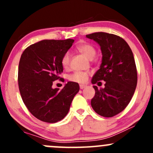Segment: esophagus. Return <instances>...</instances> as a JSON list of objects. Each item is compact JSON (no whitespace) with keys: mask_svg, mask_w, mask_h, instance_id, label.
<instances>
[{"mask_svg":"<svg viewBox=\"0 0 153 153\" xmlns=\"http://www.w3.org/2000/svg\"><path fill=\"white\" fill-rule=\"evenodd\" d=\"M86 86V85H85V84H80V88H81V89H83L84 88H85Z\"/></svg>","mask_w":153,"mask_h":153,"instance_id":"1","label":"esophagus"}]
</instances>
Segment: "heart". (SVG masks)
<instances>
[{
    "label": "heart",
    "mask_w": 153,
    "mask_h": 153,
    "mask_svg": "<svg viewBox=\"0 0 153 153\" xmlns=\"http://www.w3.org/2000/svg\"><path fill=\"white\" fill-rule=\"evenodd\" d=\"M76 49L79 52H82L84 55H86L89 59H92L95 57L96 51H95V47L93 45L87 42H80L78 45L76 46ZM70 61H71V55L69 52H67L61 58V64L64 69H68L70 67ZM89 73L87 72H82V71H77L73 74L69 75V79L71 81L77 83H84L87 80Z\"/></svg>",
    "instance_id": "1"
}]
</instances>
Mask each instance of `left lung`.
I'll use <instances>...</instances> for the list:
<instances>
[{"instance_id":"1","label":"left lung","mask_w":153,"mask_h":153,"mask_svg":"<svg viewBox=\"0 0 153 153\" xmlns=\"http://www.w3.org/2000/svg\"><path fill=\"white\" fill-rule=\"evenodd\" d=\"M86 36L99 44L103 55L92 83L106 82L104 89L93 86L95 95L91 106L101 116L113 117L129 104L136 88L138 76L133 53L127 43L116 35L95 32Z\"/></svg>"}]
</instances>
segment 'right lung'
Masks as SVG:
<instances>
[{
    "mask_svg": "<svg viewBox=\"0 0 153 153\" xmlns=\"http://www.w3.org/2000/svg\"><path fill=\"white\" fill-rule=\"evenodd\" d=\"M73 39L43 40L24 51L18 66V86L24 104L35 118L47 123L62 120L79 91L78 83L69 81L62 89H52L61 79V58Z\"/></svg>",
    "mask_w": 153,
    "mask_h": 153,
    "instance_id": "1",
    "label": "right lung"
}]
</instances>
